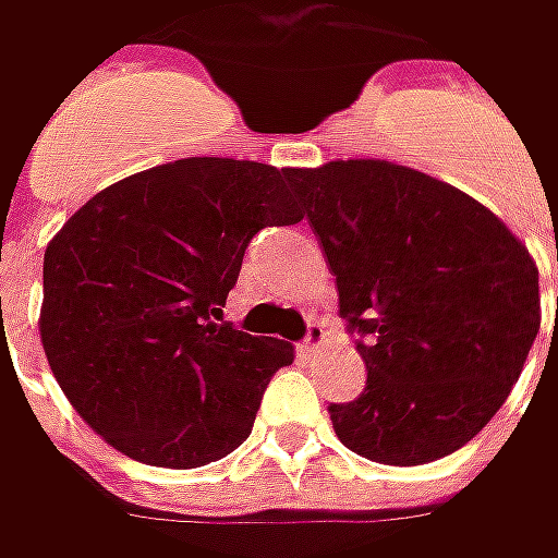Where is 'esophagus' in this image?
<instances>
[{"label": "esophagus", "instance_id": "esophagus-1", "mask_svg": "<svg viewBox=\"0 0 558 558\" xmlns=\"http://www.w3.org/2000/svg\"><path fill=\"white\" fill-rule=\"evenodd\" d=\"M323 344H326V329H323V326H316V323H311L307 338L301 341V351H304V354H316Z\"/></svg>", "mask_w": 558, "mask_h": 558}]
</instances>
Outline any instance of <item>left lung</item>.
<instances>
[{
  "instance_id": "left-lung-1",
  "label": "left lung",
  "mask_w": 558,
  "mask_h": 558,
  "mask_svg": "<svg viewBox=\"0 0 558 558\" xmlns=\"http://www.w3.org/2000/svg\"><path fill=\"white\" fill-rule=\"evenodd\" d=\"M289 180L341 316L366 335L363 395L329 407L338 440L381 465L460 450L504 407L537 338L534 257L490 207L413 167L354 158Z\"/></svg>"
}]
</instances>
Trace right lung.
<instances>
[{
	"label": "right lung",
	"mask_w": 558,
	"mask_h": 558,
	"mask_svg": "<svg viewBox=\"0 0 558 558\" xmlns=\"http://www.w3.org/2000/svg\"><path fill=\"white\" fill-rule=\"evenodd\" d=\"M298 220L289 167L183 158L101 189L54 232L39 338L101 440L161 469H198L247 440L294 348L217 319L247 242Z\"/></svg>",
	"instance_id": "obj_1"
}]
</instances>
